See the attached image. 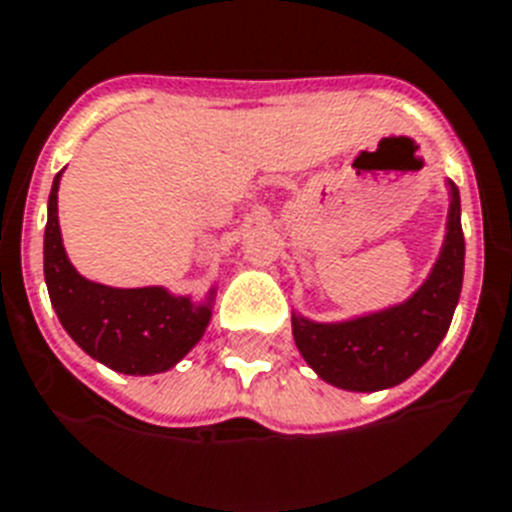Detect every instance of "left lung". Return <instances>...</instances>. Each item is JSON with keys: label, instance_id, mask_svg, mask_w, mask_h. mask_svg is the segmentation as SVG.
I'll return each instance as SVG.
<instances>
[{"label": "left lung", "instance_id": "obj_1", "mask_svg": "<svg viewBox=\"0 0 512 512\" xmlns=\"http://www.w3.org/2000/svg\"><path fill=\"white\" fill-rule=\"evenodd\" d=\"M463 267L460 192L452 185L444 251L423 288L407 304L362 320L317 325L293 317L298 351L320 378L338 388L380 391L402 383L431 357L447 335L463 290Z\"/></svg>", "mask_w": 512, "mask_h": 512}]
</instances>
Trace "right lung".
<instances>
[{"instance_id": "add662e5", "label": "right lung", "mask_w": 512, "mask_h": 512, "mask_svg": "<svg viewBox=\"0 0 512 512\" xmlns=\"http://www.w3.org/2000/svg\"><path fill=\"white\" fill-rule=\"evenodd\" d=\"M57 182H52L44 230V280L57 320L73 341L110 370L153 375L174 367L200 341L211 312L161 288H108L71 267L57 224Z\"/></svg>"}]
</instances>
